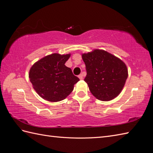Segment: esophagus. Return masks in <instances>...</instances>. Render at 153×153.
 I'll list each match as a JSON object with an SVG mask.
<instances>
[{"mask_svg":"<svg viewBox=\"0 0 153 153\" xmlns=\"http://www.w3.org/2000/svg\"><path fill=\"white\" fill-rule=\"evenodd\" d=\"M79 79H80V80L83 79V74H79Z\"/></svg>","mask_w":153,"mask_h":153,"instance_id":"1","label":"esophagus"}]
</instances>
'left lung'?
<instances>
[{
    "mask_svg": "<svg viewBox=\"0 0 153 153\" xmlns=\"http://www.w3.org/2000/svg\"><path fill=\"white\" fill-rule=\"evenodd\" d=\"M87 74L84 81L96 99L108 101L123 90L128 76L126 65L120 58L103 50L82 54Z\"/></svg>",
    "mask_w": 153,
    "mask_h": 153,
    "instance_id": "8db88e82",
    "label": "left lung"
}]
</instances>
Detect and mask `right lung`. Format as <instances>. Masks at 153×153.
<instances>
[{
  "label": "right lung",
  "mask_w": 153,
  "mask_h": 153,
  "mask_svg": "<svg viewBox=\"0 0 153 153\" xmlns=\"http://www.w3.org/2000/svg\"><path fill=\"white\" fill-rule=\"evenodd\" d=\"M70 56L71 53H52L37 61L30 67V81L42 99L51 102L65 100L80 80L65 65Z\"/></svg>",
  "instance_id": "1"
}]
</instances>
